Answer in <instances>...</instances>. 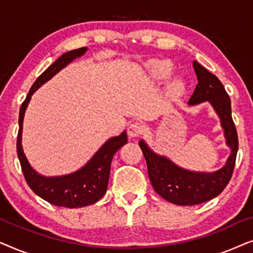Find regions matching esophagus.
I'll use <instances>...</instances> for the list:
<instances>
[{
  "label": "esophagus",
  "mask_w": 253,
  "mask_h": 253,
  "mask_svg": "<svg viewBox=\"0 0 253 253\" xmlns=\"http://www.w3.org/2000/svg\"><path fill=\"white\" fill-rule=\"evenodd\" d=\"M143 132H144V126L143 124H140L139 122L131 123L129 127H127V134H129V137L131 138L139 137Z\"/></svg>",
  "instance_id": "1"
}]
</instances>
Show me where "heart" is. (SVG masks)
I'll list each match as a JSON object with an SVG mask.
<instances>
[{"mask_svg": "<svg viewBox=\"0 0 253 253\" xmlns=\"http://www.w3.org/2000/svg\"><path fill=\"white\" fill-rule=\"evenodd\" d=\"M148 72L154 81H165L172 72V64L166 60H154L148 64ZM185 83L182 78L171 79L167 85V91L170 95H179L184 92Z\"/></svg>", "mask_w": 253, "mask_h": 253, "instance_id": "b5f03b06", "label": "heart"}]
</instances>
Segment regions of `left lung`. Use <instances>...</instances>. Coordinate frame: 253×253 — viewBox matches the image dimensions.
I'll list each match as a JSON object with an SVG mask.
<instances>
[{
	"label": "left lung",
	"mask_w": 253,
	"mask_h": 253,
	"mask_svg": "<svg viewBox=\"0 0 253 253\" xmlns=\"http://www.w3.org/2000/svg\"><path fill=\"white\" fill-rule=\"evenodd\" d=\"M198 84L188 105L195 106L209 101L221 120L230 155L226 165L214 172L190 171L176 166L169 159L150 150L144 140L139 141L147 164L148 177L153 189L162 198L176 205H198L220 195L233 175L238 151V137L231 117L230 98L222 83L197 61H193Z\"/></svg>",
	"instance_id": "8db88e82"
}]
</instances>
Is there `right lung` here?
Here are the masks:
<instances>
[{
  "mask_svg": "<svg viewBox=\"0 0 253 253\" xmlns=\"http://www.w3.org/2000/svg\"><path fill=\"white\" fill-rule=\"evenodd\" d=\"M87 50L86 47L68 51L57 58L50 67L41 74L31 87L26 99L24 100L19 110V130L17 136V155H18L22 171L25 181L32 191L55 206H64L69 209L84 207L94 204L101 199L107 191L109 181L110 164L114 154L124 144L127 143L126 132L124 131L117 137H113L102 145L101 148L93 155L91 160L79 170L64 176L46 177L34 170L27 161L22 147V131L24 114L29 105L31 95L44 84L47 81L57 74L61 69L74 61Z\"/></svg>",
  "mask_w": 253,
  "mask_h": 253,
  "instance_id": "add662e5",
  "label": "right lung"
}]
</instances>
